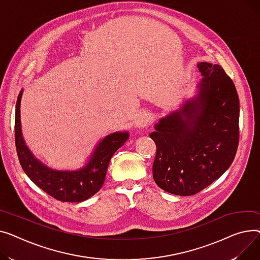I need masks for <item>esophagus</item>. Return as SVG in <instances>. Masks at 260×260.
<instances>
[{"instance_id":"1","label":"esophagus","mask_w":260,"mask_h":260,"mask_svg":"<svg viewBox=\"0 0 260 260\" xmlns=\"http://www.w3.org/2000/svg\"><path fill=\"white\" fill-rule=\"evenodd\" d=\"M150 120H151L150 119V115L147 112H143L142 114H140L139 116L136 117V119H135V127L137 129L144 128V127L149 125Z\"/></svg>"}]
</instances>
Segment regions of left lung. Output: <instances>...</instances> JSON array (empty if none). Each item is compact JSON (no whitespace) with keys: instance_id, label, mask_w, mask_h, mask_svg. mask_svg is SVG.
<instances>
[{"instance_id":"left-lung-1","label":"left lung","mask_w":260,"mask_h":260,"mask_svg":"<svg viewBox=\"0 0 260 260\" xmlns=\"http://www.w3.org/2000/svg\"><path fill=\"white\" fill-rule=\"evenodd\" d=\"M204 76L196 98L159 119L150 137L156 145L153 178L174 195L190 196L219 178L239 143V99L219 65H197Z\"/></svg>"}]
</instances>
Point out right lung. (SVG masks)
<instances>
[{"instance_id": "obj_1", "label": "right lung", "mask_w": 260, "mask_h": 260, "mask_svg": "<svg viewBox=\"0 0 260 260\" xmlns=\"http://www.w3.org/2000/svg\"><path fill=\"white\" fill-rule=\"evenodd\" d=\"M20 92L15 109L14 139L20 164L24 172L44 192L63 203H81L94 195L103 187L107 169L112 155L129 137L128 132H114L107 135L95 148L88 164L76 171H58L38 160L29 151L22 136Z\"/></svg>"}]
</instances>
